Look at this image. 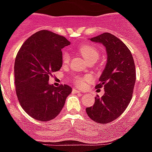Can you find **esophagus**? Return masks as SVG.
Masks as SVG:
<instances>
[{
	"label": "esophagus",
	"instance_id": "obj_1",
	"mask_svg": "<svg viewBox=\"0 0 152 152\" xmlns=\"http://www.w3.org/2000/svg\"><path fill=\"white\" fill-rule=\"evenodd\" d=\"M73 93H81V91L80 90H76V89H73Z\"/></svg>",
	"mask_w": 152,
	"mask_h": 152
}]
</instances>
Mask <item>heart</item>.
<instances>
[{
    "label": "heart",
    "mask_w": 152,
    "mask_h": 152,
    "mask_svg": "<svg viewBox=\"0 0 152 152\" xmlns=\"http://www.w3.org/2000/svg\"><path fill=\"white\" fill-rule=\"evenodd\" d=\"M79 51L87 62L90 61H97L99 58L100 53L96 47L90 45H83L79 47ZM62 62L65 64L68 63L70 61V55L67 51H64L62 54ZM93 77L90 75L85 76H76L73 78V82L79 87H85L87 83L91 82Z\"/></svg>",
    "instance_id": "b5f03b06"
}]
</instances>
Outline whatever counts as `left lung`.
<instances>
[{
    "label": "left lung",
    "mask_w": 152,
    "mask_h": 152,
    "mask_svg": "<svg viewBox=\"0 0 152 152\" xmlns=\"http://www.w3.org/2000/svg\"><path fill=\"white\" fill-rule=\"evenodd\" d=\"M90 40L106 48L107 61L96 86L104 87V94L96 96L94 104L86 112L97 123H110L120 117L131 102L136 80L134 59L126 45L112 34H102Z\"/></svg>",
    "instance_id": "left-lung-1"
}]
</instances>
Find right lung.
<instances>
[{"instance_id":"obj_1","label":"right lung","mask_w":152,"mask_h":152,"mask_svg":"<svg viewBox=\"0 0 152 152\" xmlns=\"http://www.w3.org/2000/svg\"><path fill=\"white\" fill-rule=\"evenodd\" d=\"M70 45L64 37L50 31L34 34L20 48L15 62L16 94L20 106L31 117L48 121L61 112L72 88L54 87L49 76L62 65V48Z\"/></svg>"}]
</instances>
